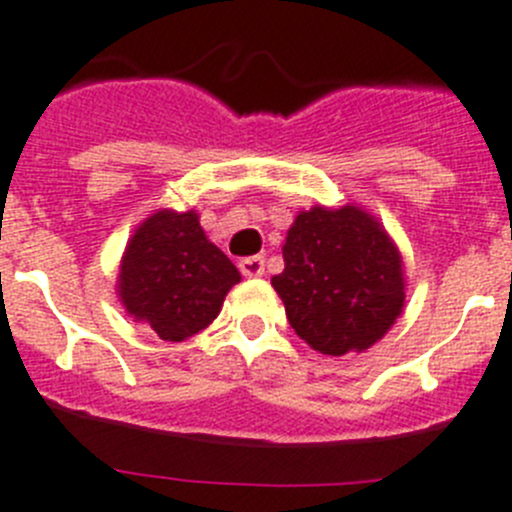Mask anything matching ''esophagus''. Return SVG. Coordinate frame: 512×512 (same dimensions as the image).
Masks as SVG:
<instances>
[{"instance_id":"esophagus-1","label":"esophagus","mask_w":512,"mask_h":512,"mask_svg":"<svg viewBox=\"0 0 512 512\" xmlns=\"http://www.w3.org/2000/svg\"><path fill=\"white\" fill-rule=\"evenodd\" d=\"M240 272L245 275V278H262V275H265V257H260V255L242 257Z\"/></svg>"}]
</instances>
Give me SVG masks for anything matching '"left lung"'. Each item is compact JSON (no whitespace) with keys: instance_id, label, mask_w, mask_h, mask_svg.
<instances>
[{"instance_id":"1","label":"left lung","mask_w":512,"mask_h":512,"mask_svg":"<svg viewBox=\"0 0 512 512\" xmlns=\"http://www.w3.org/2000/svg\"><path fill=\"white\" fill-rule=\"evenodd\" d=\"M272 288L290 326L315 351L343 356L374 346L404 305L401 257L374 217L358 207L298 214Z\"/></svg>"}]
</instances>
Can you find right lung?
<instances>
[{
	"instance_id": "obj_1",
	"label": "right lung",
	"mask_w": 512,
	"mask_h": 512,
	"mask_svg": "<svg viewBox=\"0 0 512 512\" xmlns=\"http://www.w3.org/2000/svg\"><path fill=\"white\" fill-rule=\"evenodd\" d=\"M240 270L207 240L194 212H156L131 237L118 293L136 321L164 341H184L207 328Z\"/></svg>"
}]
</instances>
